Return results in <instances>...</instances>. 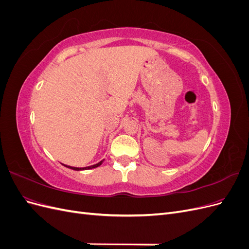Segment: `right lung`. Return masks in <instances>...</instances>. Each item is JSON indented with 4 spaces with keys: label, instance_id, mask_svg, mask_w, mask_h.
Returning <instances> with one entry per match:
<instances>
[{
    "label": "right lung",
    "instance_id": "obj_1",
    "mask_svg": "<svg viewBox=\"0 0 249 249\" xmlns=\"http://www.w3.org/2000/svg\"><path fill=\"white\" fill-rule=\"evenodd\" d=\"M103 161H104V160H103ZM103 161L99 162V163H97V164L91 165V166H88V167H84V168H79V167H71V166H67V165H64V166H66V167H69V168H71V169H73V170H84V169H91V168H95V167H99V166H100V165H102Z\"/></svg>",
    "mask_w": 249,
    "mask_h": 249
}]
</instances>
